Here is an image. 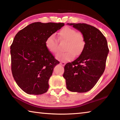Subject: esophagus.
Masks as SVG:
<instances>
[{
  "mask_svg": "<svg viewBox=\"0 0 120 120\" xmlns=\"http://www.w3.org/2000/svg\"><path fill=\"white\" fill-rule=\"evenodd\" d=\"M60 64L62 65V66H64L65 64H66V63H65L64 62H60Z\"/></svg>",
  "mask_w": 120,
  "mask_h": 120,
  "instance_id": "1",
  "label": "esophagus"
}]
</instances>
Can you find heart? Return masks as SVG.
<instances>
[{
  "label": "heart",
  "instance_id": "obj_1",
  "mask_svg": "<svg viewBox=\"0 0 120 120\" xmlns=\"http://www.w3.org/2000/svg\"><path fill=\"white\" fill-rule=\"evenodd\" d=\"M60 41H66L64 50L66 51L58 54L56 58L62 62L72 60L75 56H79L84 51L86 45V40L82 33L77 32L71 27L66 26L58 33ZM45 46L50 52L53 54L59 52L58 42L53 34L46 38Z\"/></svg>",
  "mask_w": 120,
  "mask_h": 120
}]
</instances>
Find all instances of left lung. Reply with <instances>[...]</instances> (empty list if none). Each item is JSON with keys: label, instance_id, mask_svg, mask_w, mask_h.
Returning <instances> with one entry per match:
<instances>
[{"label": "left lung", "instance_id": "obj_1", "mask_svg": "<svg viewBox=\"0 0 120 120\" xmlns=\"http://www.w3.org/2000/svg\"><path fill=\"white\" fill-rule=\"evenodd\" d=\"M68 24L84 34L86 45L77 59L65 65L63 77L69 90L87 92L94 87L104 71L109 52L107 42L101 32L94 26L85 23Z\"/></svg>", "mask_w": 120, "mask_h": 120}]
</instances>
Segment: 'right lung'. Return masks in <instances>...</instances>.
Wrapping results in <instances>:
<instances>
[{
  "instance_id": "add662e5",
  "label": "right lung",
  "mask_w": 120,
  "mask_h": 120,
  "mask_svg": "<svg viewBox=\"0 0 120 120\" xmlns=\"http://www.w3.org/2000/svg\"><path fill=\"white\" fill-rule=\"evenodd\" d=\"M64 23L35 22L16 34L11 46V72L20 88L28 94L47 92L49 80L59 61L46 49L45 42Z\"/></svg>"
}]
</instances>
